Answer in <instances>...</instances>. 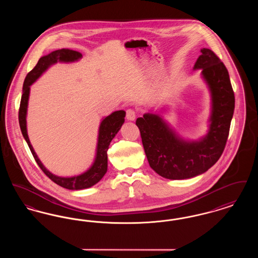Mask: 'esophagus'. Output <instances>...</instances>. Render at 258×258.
Here are the masks:
<instances>
[{
    "label": "esophagus",
    "instance_id": "esophagus-1",
    "mask_svg": "<svg viewBox=\"0 0 258 258\" xmlns=\"http://www.w3.org/2000/svg\"><path fill=\"white\" fill-rule=\"evenodd\" d=\"M125 117L130 121H134L136 117V112L134 109H127L125 113Z\"/></svg>",
    "mask_w": 258,
    "mask_h": 258
}]
</instances>
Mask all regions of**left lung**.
Instances as JSON below:
<instances>
[{
    "mask_svg": "<svg viewBox=\"0 0 258 258\" xmlns=\"http://www.w3.org/2000/svg\"><path fill=\"white\" fill-rule=\"evenodd\" d=\"M195 64L207 81L213 109L208 135L198 142H185L155 114L136 120L150 166L166 179H188L207 171L226 145L235 108V97L228 71L212 51L203 48Z\"/></svg>",
    "mask_w": 258,
    "mask_h": 258,
    "instance_id": "left-lung-1",
    "label": "left lung"
}]
</instances>
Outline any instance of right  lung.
<instances>
[{"label": "right lung", "mask_w": 258, "mask_h": 258, "mask_svg": "<svg viewBox=\"0 0 258 258\" xmlns=\"http://www.w3.org/2000/svg\"><path fill=\"white\" fill-rule=\"evenodd\" d=\"M82 57L80 52L71 49L56 50L51 52L48 55L41 57L37 61L36 67L27 74L23 84V94L20 101V107L18 112V119L19 124L24 136L25 140L30 148L33 157L37 161V165L43 173L53 181L55 184H59L64 188L68 189H83L90 187L94 184H97L98 181L104 176L107 171V150L110 145V142L114 136L117 135L119 130L121 128L122 124L124 122L125 112L123 110L115 111L111 115L107 116L100 123L99 133H98V151L96 160L93 166L88 171L75 177L71 178H61L53 175L50 173L38 160L37 154L35 153L34 149L32 147L29 137L27 135V127H26V113H27V106H28V99L30 94V86L37 80L41 74L49 67L50 64L55 63L58 61H74L78 60Z\"/></svg>", "instance_id": "right-lung-1"}]
</instances>
